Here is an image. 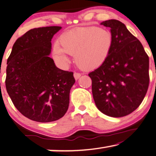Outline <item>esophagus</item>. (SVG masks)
I'll return each mask as SVG.
<instances>
[{
    "label": "esophagus",
    "mask_w": 156,
    "mask_h": 156,
    "mask_svg": "<svg viewBox=\"0 0 156 156\" xmlns=\"http://www.w3.org/2000/svg\"><path fill=\"white\" fill-rule=\"evenodd\" d=\"M81 76V74L79 73H74V77L75 80H78L79 78H80Z\"/></svg>",
    "instance_id": "34e87169"
}]
</instances>
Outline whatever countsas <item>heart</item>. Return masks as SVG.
Listing matches in <instances>:
<instances>
[{
    "label": "heart",
    "mask_w": 156,
    "mask_h": 156,
    "mask_svg": "<svg viewBox=\"0 0 156 156\" xmlns=\"http://www.w3.org/2000/svg\"><path fill=\"white\" fill-rule=\"evenodd\" d=\"M60 43L53 46L55 59L63 65H67L70 55L80 67L92 69L100 67L107 60L112 46L111 33L98 27H79L67 31L60 38Z\"/></svg>",
    "instance_id": "b5f03b06"
}]
</instances>
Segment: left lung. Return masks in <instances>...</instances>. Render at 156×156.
I'll return each instance as SVG.
<instances>
[{
    "label": "left lung",
    "mask_w": 156,
    "mask_h": 156,
    "mask_svg": "<svg viewBox=\"0 0 156 156\" xmlns=\"http://www.w3.org/2000/svg\"><path fill=\"white\" fill-rule=\"evenodd\" d=\"M112 46L103 64L89 74L96 107L112 117L134 111L143 101L149 85V58L141 43L121 22L106 20Z\"/></svg>",
    "instance_id": "8db88e82"
}]
</instances>
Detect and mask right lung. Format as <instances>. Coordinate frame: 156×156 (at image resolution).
<instances>
[{"label": "right lung", "mask_w": 156, "mask_h": 156, "mask_svg": "<svg viewBox=\"0 0 156 156\" xmlns=\"http://www.w3.org/2000/svg\"><path fill=\"white\" fill-rule=\"evenodd\" d=\"M61 28L30 29L17 39L7 60V92L24 116L39 122L65 115L75 82L73 72L58 68L49 57L52 38Z\"/></svg>", "instance_id": "right-lung-1"}]
</instances>
